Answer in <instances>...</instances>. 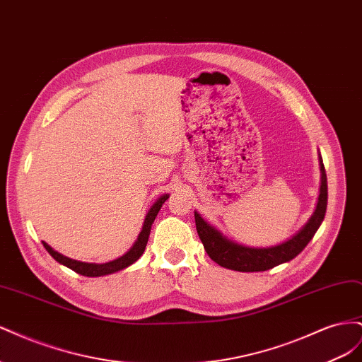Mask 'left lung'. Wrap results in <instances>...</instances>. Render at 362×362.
<instances>
[{
  "mask_svg": "<svg viewBox=\"0 0 362 362\" xmlns=\"http://www.w3.org/2000/svg\"><path fill=\"white\" fill-rule=\"evenodd\" d=\"M320 161V193L317 199L315 210L311 217L298 233L291 235L286 242L267 247H252L237 243L234 240L225 237L217 228L205 222L198 211H194L196 231L210 257L218 266L237 270V272H264L272 267H276L282 262H288L298 257L305 246L311 242V238L320 228L326 206H327V180L323 166L322 156Z\"/></svg>",
  "mask_w": 362,
  "mask_h": 362,
  "instance_id": "1",
  "label": "left lung"
}]
</instances>
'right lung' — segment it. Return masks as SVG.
I'll use <instances>...</instances> for the list:
<instances>
[{
  "instance_id": "1",
  "label": "right lung",
  "mask_w": 362,
  "mask_h": 362,
  "mask_svg": "<svg viewBox=\"0 0 362 362\" xmlns=\"http://www.w3.org/2000/svg\"><path fill=\"white\" fill-rule=\"evenodd\" d=\"M169 194L164 193L163 196H160V198L154 202V205H152L149 208V211L145 217V222H144V226H141V231L137 237V240L134 242V245L129 247L128 252H125V254L122 257H119L116 259H112L108 262H101V264H98V262H84V261H78V259H72V258H68L64 257L62 254H59L57 250H54L48 243L42 242L43 246H45V249L49 252V255L56 259L57 262H60V264L69 267L71 270L76 272L78 275H83V276H89V278H96V276H105V275H112V273H116L119 270H124L127 269L128 266L133 264V262H136L141 254L145 252V247H146V243H148V238H149V233H151V226L152 223H154L156 217L160 211V208L163 206V204L168 201Z\"/></svg>"
}]
</instances>
